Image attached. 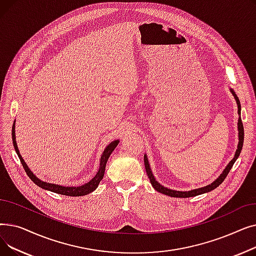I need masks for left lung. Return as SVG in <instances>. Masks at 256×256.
<instances>
[{
	"label": "left lung",
	"instance_id": "8db88e82",
	"mask_svg": "<svg viewBox=\"0 0 256 256\" xmlns=\"http://www.w3.org/2000/svg\"><path fill=\"white\" fill-rule=\"evenodd\" d=\"M232 94L234 96L236 100V104H238V112L240 116V100L236 96V94L234 91H232ZM238 150L236 152V154H234V158L230 160V164H228L225 168V170L223 171V173L221 174V176L214 180V182H212L210 184L206 186H202V188H199V189H196V190H192V191H188V192H180V191H173V190H170V189H167V188L160 186L156 180V178H154L152 176V172L150 168V164H148V160H147L146 156H144V165H145V170H146V173L147 176H148V178L152 184V186L154 188V189L162 193V194H165V195H168V196H171V197H178V198H186V197H194V196H197V195H200V194H204V193H206V192H210V191H212L214 189H216L217 186H219L223 180L226 178V176H228V173H230V169L232 168L234 162L236 160V158H238L240 154V150H242V147H243V142H244V126H243V122H242V119L240 117L238 118Z\"/></svg>",
	"mask_w": 256,
	"mask_h": 256
}]
</instances>
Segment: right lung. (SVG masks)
Returning <instances> with one entry per match:
<instances>
[{
	"label": "right lung",
	"instance_id": "right-lung-1",
	"mask_svg": "<svg viewBox=\"0 0 256 256\" xmlns=\"http://www.w3.org/2000/svg\"><path fill=\"white\" fill-rule=\"evenodd\" d=\"M14 124H13L12 126V140H13V146H14V150L20 160V163L26 173V176H28L31 180L37 184L38 186L42 188L44 190L54 192V193H57V194H61V195H65V196H84L87 195L91 192H93L94 190L96 189L100 182L104 178V169H106V160L109 158L110 154H112V152L116 148V146L118 145L119 141H113L111 142L109 145L106 146V148L104 150L102 156L100 158V170L98 171L96 176H94L89 182L83 184V186H58V184H50V182H46L40 180L39 178H37L34 174L31 172V170L26 166V164L24 163V160H22V158L20 154L18 148V145H16V130H14Z\"/></svg>",
	"mask_w": 256,
	"mask_h": 256
}]
</instances>
